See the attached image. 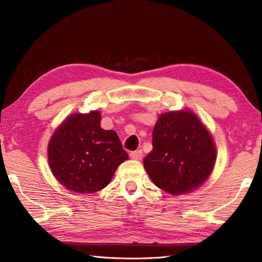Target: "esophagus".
I'll list each match as a JSON object with an SVG mask.
<instances>
[{
    "mask_svg": "<svg viewBox=\"0 0 262 262\" xmlns=\"http://www.w3.org/2000/svg\"><path fill=\"white\" fill-rule=\"evenodd\" d=\"M129 157L133 160H141L143 157V152L142 149H138V151H134V152H130L129 153Z\"/></svg>",
    "mask_w": 262,
    "mask_h": 262,
    "instance_id": "esophagus-1",
    "label": "esophagus"
}]
</instances>
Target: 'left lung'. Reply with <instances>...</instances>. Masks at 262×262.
Segmentation results:
<instances>
[{"mask_svg": "<svg viewBox=\"0 0 262 262\" xmlns=\"http://www.w3.org/2000/svg\"><path fill=\"white\" fill-rule=\"evenodd\" d=\"M152 145L144 166L155 186L171 194L190 192L213 171V138L190 111L161 115L153 129Z\"/></svg>", "mask_w": 262, "mask_h": 262, "instance_id": "1", "label": "left lung"}]
</instances>
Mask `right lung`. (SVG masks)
Returning <instances> with one entry per match:
<instances>
[{"label":"right lung","instance_id":"right-lung-1","mask_svg":"<svg viewBox=\"0 0 262 262\" xmlns=\"http://www.w3.org/2000/svg\"><path fill=\"white\" fill-rule=\"evenodd\" d=\"M99 111L70 116L54 133L48 162L55 178L77 193H93L108 186L118 165L128 159L115 130L100 127Z\"/></svg>","mask_w":262,"mask_h":262}]
</instances>
